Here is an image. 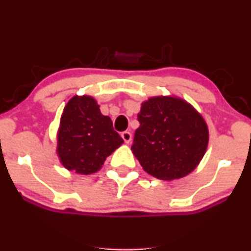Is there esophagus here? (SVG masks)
Masks as SVG:
<instances>
[{"label": "esophagus", "mask_w": 251, "mask_h": 251, "mask_svg": "<svg viewBox=\"0 0 251 251\" xmlns=\"http://www.w3.org/2000/svg\"><path fill=\"white\" fill-rule=\"evenodd\" d=\"M122 138H123L124 142H125L126 144H129V143H131V140H132V133H131V132H128V131L123 132Z\"/></svg>", "instance_id": "34e87169"}]
</instances>
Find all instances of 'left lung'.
I'll return each mask as SVG.
<instances>
[{
  "label": "left lung",
  "instance_id": "obj_1",
  "mask_svg": "<svg viewBox=\"0 0 251 251\" xmlns=\"http://www.w3.org/2000/svg\"><path fill=\"white\" fill-rule=\"evenodd\" d=\"M132 152L140 165L162 180L191 174L209 144L205 120L191 103L174 96L149 98L138 113Z\"/></svg>",
  "mask_w": 251,
  "mask_h": 251
}]
</instances>
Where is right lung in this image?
<instances>
[{
    "label": "right lung",
    "instance_id": "right-lung-1",
    "mask_svg": "<svg viewBox=\"0 0 251 251\" xmlns=\"http://www.w3.org/2000/svg\"><path fill=\"white\" fill-rule=\"evenodd\" d=\"M56 154L63 168L77 175L98 172L106 158L124 143L111 118L100 112L91 96L73 97L62 112Z\"/></svg>",
    "mask_w": 251,
    "mask_h": 251
}]
</instances>
